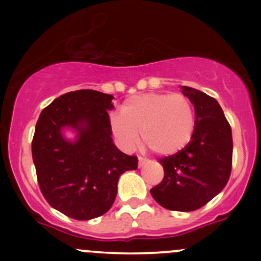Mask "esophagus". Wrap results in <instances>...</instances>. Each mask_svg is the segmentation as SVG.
<instances>
[{
	"instance_id": "esophagus-1",
	"label": "esophagus",
	"mask_w": 261,
	"mask_h": 261,
	"mask_svg": "<svg viewBox=\"0 0 261 261\" xmlns=\"http://www.w3.org/2000/svg\"><path fill=\"white\" fill-rule=\"evenodd\" d=\"M147 162H149V160L145 159V158L139 156V167H144V165H145Z\"/></svg>"
}]
</instances>
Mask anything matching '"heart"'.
I'll list each match as a JSON object with an SVG mask.
<instances>
[{
	"label": "heart",
	"mask_w": 261,
	"mask_h": 261,
	"mask_svg": "<svg viewBox=\"0 0 261 261\" xmlns=\"http://www.w3.org/2000/svg\"><path fill=\"white\" fill-rule=\"evenodd\" d=\"M114 136L122 149L131 151L140 143L159 155L178 152L191 141L196 126L192 102L181 93H147L128 98L122 115L110 118Z\"/></svg>",
	"instance_id": "1"
}]
</instances>
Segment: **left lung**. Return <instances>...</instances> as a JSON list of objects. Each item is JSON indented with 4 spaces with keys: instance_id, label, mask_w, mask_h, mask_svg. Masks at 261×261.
Masks as SVG:
<instances>
[{
    "instance_id": "left-lung-1",
    "label": "left lung",
    "mask_w": 261,
    "mask_h": 261,
    "mask_svg": "<svg viewBox=\"0 0 261 261\" xmlns=\"http://www.w3.org/2000/svg\"><path fill=\"white\" fill-rule=\"evenodd\" d=\"M181 92L194 105L193 136L186 147L159 159L164 178L150 193L164 208L189 212L208 203L227 184L232 168V133L215 98L187 86Z\"/></svg>"
}]
</instances>
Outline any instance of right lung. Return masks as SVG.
<instances>
[{
    "instance_id": "obj_1",
    "label": "right lung",
    "mask_w": 261,
    "mask_h": 261,
    "mask_svg": "<svg viewBox=\"0 0 261 261\" xmlns=\"http://www.w3.org/2000/svg\"><path fill=\"white\" fill-rule=\"evenodd\" d=\"M112 99L93 89L68 92L45 107L36 122L31 151L40 191L53 208L74 220L109 211L120 175L138 168V158L112 141ZM65 127L77 131L74 142L62 136Z\"/></svg>"
}]
</instances>
